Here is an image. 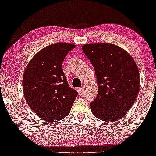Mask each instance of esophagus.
<instances>
[{"instance_id": "1", "label": "esophagus", "mask_w": 156, "mask_h": 156, "mask_svg": "<svg viewBox=\"0 0 156 156\" xmlns=\"http://www.w3.org/2000/svg\"><path fill=\"white\" fill-rule=\"evenodd\" d=\"M83 89H82V88L78 89V93H79V94H83Z\"/></svg>"}]
</instances>
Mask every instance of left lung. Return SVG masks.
<instances>
[{
	"label": "left lung",
	"mask_w": 156,
	"mask_h": 156,
	"mask_svg": "<svg viewBox=\"0 0 156 156\" xmlns=\"http://www.w3.org/2000/svg\"><path fill=\"white\" fill-rule=\"evenodd\" d=\"M82 49L94 67L98 83V96L90 103L92 114L105 122L119 120L139 94L136 63L130 53L114 44H86Z\"/></svg>",
	"instance_id": "1"
}]
</instances>
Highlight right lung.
Listing matches in <instances>:
<instances>
[{
	"mask_svg": "<svg viewBox=\"0 0 156 156\" xmlns=\"http://www.w3.org/2000/svg\"><path fill=\"white\" fill-rule=\"evenodd\" d=\"M76 45L52 44L34 55L23 77L25 99L33 112L46 122H53L69 114L78 92L69 87L62 63Z\"/></svg>",
	"mask_w": 156,
	"mask_h": 156,
	"instance_id": "right-lung-1",
	"label": "right lung"
}]
</instances>
